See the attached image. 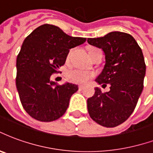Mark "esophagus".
Wrapping results in <instances>:
<instances>
[{"label": "esophagus", "mask_w": 153, "mask_h": 153, "mask_svg": "<svg viewBox=\"0 0 153 153\" xmlns=\"http://www.w3.org/2000/svg\"><path fill=\"white\" fill-rule=\"evenodd\" d=\"M79 90H83V89H84V86L79 85Z\"/></svg>", "instance_id": "1"}]
</instances>
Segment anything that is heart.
I'll return each instance as SVG.
<instances>
[{
    "label": "heart",
    "instance_id": "1",
    "mask_svg": "<svg viewBox=\"0 0 153 153\" xmlns=\"http://www.w3.org/2000/svg\"><path fill=\"white\" fill-rule=\"evenodd\" d=\"M96 48H91L89 53L93 51ZM71 54V50L68 53L66 58L67 60L70 59ZM95 76V73L93 72H89V71H82V70H79V69H73L69 71L68 73V78L70 81H71L74 83H79V84H86L90 80Z\"/></svg>",
    "mask_w": 153,
    "mask_h": 153
}]
</instances>
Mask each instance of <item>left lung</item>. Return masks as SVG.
<instances>
[{"label":"left lung","instance_id":"obj_1","mask_svg":"<svg viewBox=\"0 0 153 153\" xmlns=\"http://www.w3.org/2000/svg\"><path fill=\"white\" fill-rule=\"evenodd\" d=\"M89 45L101 48L105 55L104 70L97 78L99 84L110 85V91L95 88L88 99L91 119L105 127L121 125L134 112L143 88L146 65L135 39L125 32L113 31L100 38H88Z\"/></svg>","mask_w":153,"mask_h":153}]
</instances>
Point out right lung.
Segmentation results:
<instances>
[{"mask_svg":"<svg viewBox=\"0 0 153 153\" xmlns=\"http://www.w3.org/2000/svg\"><path fill=\"white\" fill-rule=\"evenodd\" d=\"M86 39L51 24L39 26L24 39L17 56L16 87L22 107L34 119L53 122L65 113L78 86L57 85L50 77L65 64L70 49Z\"/></svg>","mask_w":153,"mask_h":153,"instance_id":"1","label":"right lung"}]
</instances>
